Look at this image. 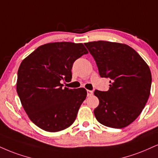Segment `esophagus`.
<instances>
[{
    "label": "esophagus",
    "mask_w": 158,
    "mask_h": 158,
    "mask_svg": "<svg viewBox=\"0 0 158 158\" xmlns=\"http://www.w3.org/2000/svg\"><path fill=\"white\" fill-rule=\"evenodd\" d=\"M93 94H94V92H93L92 90H87V96H91Z\"/></svg>",
    "instance_id": "obj_1"
}]
</instances>
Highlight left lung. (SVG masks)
<instances>
[{"mask_svg": "<svg viewBox=\"0 0 158 158\" xmlns=\"http://www.w3.org/2000/svg\"><path fill=\"white\" fill-rule=\"evenodd\" d=\"M85 45L96 61L100 77L110 79L107 91H94L99 100L94 110L96 118L112 128L127 127L138 117L149 98V66L127 45L100 40Z\"/></svg>", "mask_w": 158, "mask_h": 158, "instance_id": "left-lung-1", "label": "left lung"}]
</instances>
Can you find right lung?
I'll use <instances>...</instances> for the list:
<instances>
[{"label":"right lung","mask_w":158,"mask_h":158,"mask_svg":"<svg viewBox=\"0 0 158 158\" xmlns=\"http://www.w3.org/2000/svg\"><path fill=\"white\" fill-rule=\"evenodd\" d=\"M87 54L82 43L60 42L41 45L23 60L17 92L30 120L42 130H63L77 118L87 91L61 83L71 81L73 62Z\"/></svg>","instance_id":"1"}]
</instances>
